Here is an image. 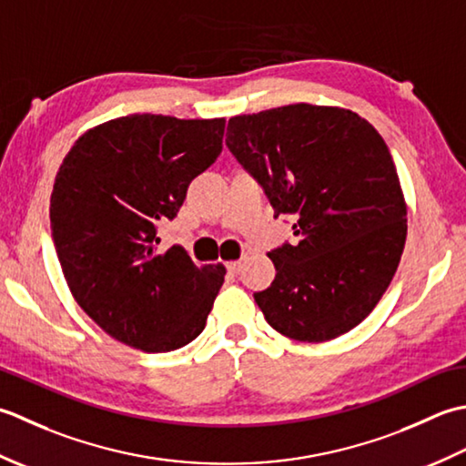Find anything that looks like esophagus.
I'll return each mask as SVG.
<instances>
[{"instance_id": "esophagus-1", "label": "esophagus", "mask_w": 466, "mask_h": 466, "mask_svg": "<svg viewBox=\"0 0 466 466\" xmlns=\"http://www.w3.org/2000/svg\"><path fill=\"white\" fill-rule=\"evenodd\" d=\"M241 268H243V263H241V261H231V263H227V271L233 273V275L239 273V271H241Z\"/></svg>"}]
</instances>
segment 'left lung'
Wrapping results in <instances>:
<instances>
[{"instance_id": "obj_1", "label": "left lung", "mask_w": 466, "mask_h": 466, "mask_svg": "<svg viewBox=\"0 0 466 466\" xmlns=\"http://www.w3.org/2000/svg\"><path fill=\"white\" fill-rule=\"evenodd\" d=\"M227 147L298 243L268 255L275 279L253 293L268 324L298 341L334 339L370 316L406 241V205L386 142L356 112L313 104L235 116Z\"/></svg>"}]
</instances>
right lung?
<instances>
[{
	"label": "right lung",
	"instance_id": "obj_1",
	"mask_svg": "<svg viewBox=\"0 0 466 466\" xmlns=\"http://www.w3.org/2000/svg\"><path fill=\"white\" fill-rule=\"evenodd\" d=\"M225 120L130 114L76 140L56 175L50 227L78 306L108 336L173 352L205 329L223 265L198 269L185 247L158 249L191 180L223 150Z\"/></svg>",
	"mask_w": 466,
	"mask_h": 466
}]
</instances>
